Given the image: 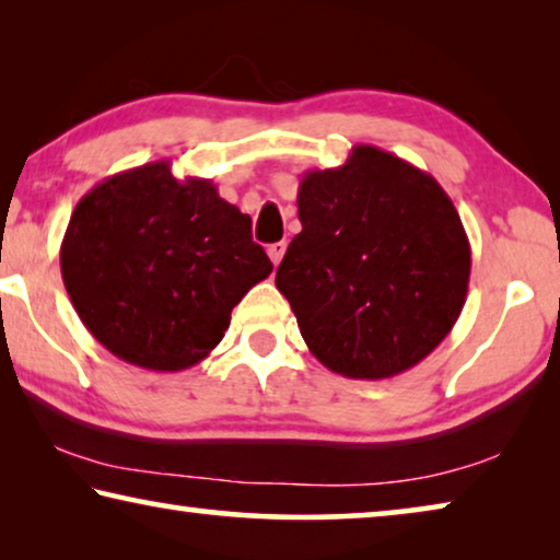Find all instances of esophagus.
Wrapping results in <instances>:
<instances>
[{
	"mask_svg": "<svg viewBox=\"0 0 560 560\" xmlns=\"http://www.w3.org/2000/svg\"><path fill=\"white\" fill-rule=\"evenodd\" d=\"M267 252H269V259L273 261V267H279L283 254H287V242H273V244H269Z\"/></svg>",
	"mask_w": 560,
	"mask_h": 560,
	"instance_id": "34e87169",
	"label": "esophagus"
}]
</instances>
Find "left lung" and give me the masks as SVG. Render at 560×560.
<instances>
[{"instance_id": "obj_1", "label": "left lung", "mask_w": 560, "mask_h": 560, "mask_svg": "<svg viewBox=\"0 0 560 560\" xmlns=\"http://www.w3.org/2000/svg\"><path fill=\"white\" fill-rule=\"evenodd\" d=\"M301 232L277 269L301 336L328 371L381 381L438 348L467 301L471 252L438 179L373 145L308 170Z\"/></svg>"}]
</instances>
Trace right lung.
<instances>
[{
  "label": "right lung",
  "mask_w": 560,
  "mask_h": 560,
  "mask_svg": "<svg viewBox=\"0 0 560 560\" xmlns=\"http://www.w3.org/2000/svg\"><path fill=\"white\" fill-rule=\"evenodd\" d=\"M271 269L249 214L210 179H177L167 160L98 183L61 242L63 287L83 326L113 355L158 373L210 355L232 308Z\"/></svg>",
  "instance_id": "1"
}]
</instances>
